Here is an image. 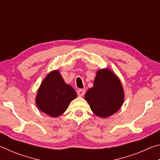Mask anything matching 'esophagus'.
<instances>
[{
	"mask_svg": "<svg viewBox=\"0 0 160 160\" xmlns=\"http://www.w3.org/2000/svg\"><path fill=\"white\" fill-rule=\"evenodd\" d=\"M85 89H79V90L77 91V94H78V95L79 96V97L84 96V94H85Z\"/></svg>",
	"mask_w": 160,
	"mask_h": 160,
	"instance_id": "1",
	"label": "esophagus"
}]
</instances>
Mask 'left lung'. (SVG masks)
<instances>
[{"mask_svg":"<svg viewBox=\"0 0 160 160\" xmlns=\"http://www.w3.org/2000/svg\"><path fill=\"white\" fill-rule=\"evenodd\" d=\"M85 99L97 116L107 118L120 109L124 92L120 80L109 69L97 72L94 85L87 92Z\"/></svg>","mask_w":160,"mask_h":160,"instance_id":"8db88e82","label":"left lung"}]
</instances>
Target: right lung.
Segmentation results:
<instances>
[{"label": "right lung", "instance_id": "obj_1", "mask_svg": "<svg viewBox=\"0 0 160 160\" xmlns=\"http://www.w3.org/2000/svg\"><path fill=\"white\" fill-rule=\"evenodd\" d=\"M76 97L74 89L66 84L58 70H54L42 82L36 103L42 112L52 117H57L65 112L70 102Z\"/></svg>", "mask_w": 160, "mask_h": 160}]
</instances>
